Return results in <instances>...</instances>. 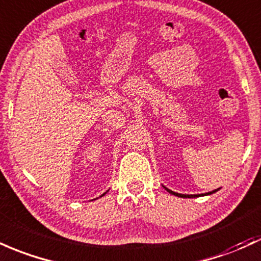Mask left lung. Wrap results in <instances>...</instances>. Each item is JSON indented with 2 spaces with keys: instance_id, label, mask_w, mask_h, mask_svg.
Masks as SVG:
<instances>
[{
  "instance_id": "left-lung-1",
  "label": "left lung",
  "mask_w": 261,
  "mask_h": 261,
  "mask_svg": "<svg viewBox=\"0 0 261 261\" xmlns=\"http://www.w3.org/2000/svg\"><path fill=\"white\" fill-rule=\"evenodd\" d=\"M163 188H165V190L167 191L168 193L173 194V196H177V197H181V198H197V197H200V196H210V194L214 193V192H217V191L219 190V188H218V190H214V191L208 192V193H204V194H181V193H177V192H173V191L168 190V188H166L165 186H163Z\"/></svg>"
}]
</instances>
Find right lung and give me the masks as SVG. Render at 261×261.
Returning <instances> with one entry per match:
<instances>
[{"label": "right lung", "instance_id": "right-lung-1", "mask_svg": "<svg viewBox=\"0 0 261 261\" xmlns=\"http://www.w3.org/2000/svg\"><path fill=\"white\" fill-rule=\"evenodd\" d=\"M105 194V193H104ZM104 194H102V196H104ZM102 196H100V197H102Z\"/></svg>", "mask_w": 261, "mask_h": 261}]
</instances>
